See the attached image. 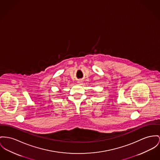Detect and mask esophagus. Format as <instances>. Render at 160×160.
<instances>
[{
	"mask_svg": "<svg viewBox=\"0 0 160 160\" xmlns=\"http://www.w3.org/2000/svg\"><path fill=\"white\" fill-rule=\"evenodd\" d=\"M78 82L79 84H81V83H82V81H78Z\"/></svg>",
	"mask_w": 160,
	"mask_h": 160,
	"instance_id": "esophagus-1",
	"label": "esophagus"
}]
</instances>
